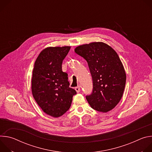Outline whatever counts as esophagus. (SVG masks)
<instances>
[{
  "label": "esophagus",
  "instance_id": "esophagus-1",
  "mask_svg": "<svg viewBox=\"0 0 152 152\" xmlns=\"http://www.w3.org/2000/svg\"><path fill=\"white\" fill-rule=\"evenodd\" d=\"M75 90L77 93H79L80 91V86H76V87L75 88Z\"/></svg>",
  "mask_w": 152,
  "mask_h": 152
}]
</instances>
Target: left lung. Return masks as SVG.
<instances>
[{
	"mask_svg": "<svg viewBox=\"0 0 152 152\" xmlns=\"http://www.w3.org/2000/svg\"><path fill=\"white\" fill-rule=\"evenodd\" d=\"M75 52L88 62L93 79L92 94L86 99L93 109L110 111L120 101L126 75L117 52L103 42H93L76 47Z\"/></svg>",
	"mask_w": 152,
	"mask_h": 152,
	"instance_id": "obj_1",
	"label": "left lung"
}]
</instances>
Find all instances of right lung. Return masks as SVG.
<instances>
[{"label":"right lung","mask_w":152,"mask_h":152,"mask_svg":"<svg viewBox=\"0 0 152 152\" xmlns=\"http://www.w3.org/2000/svg\"><path fill=\"white\" fill-rule=\"evenodd\" d=\"M71 47H48L38 56L32 72V93L46 114L59 117L71 106L76 91L69 87L68 75L62 71V63Z\"/></svg>","instance_id":"1"}]
</instances>
